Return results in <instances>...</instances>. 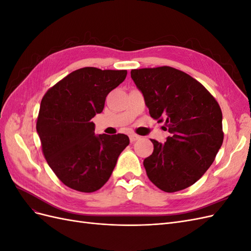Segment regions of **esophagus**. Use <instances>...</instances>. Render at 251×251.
<instances>
[{"mask_svg":"<svg viewBox=\"0 0 251 251\" xmlns=\"http://www.w3.org/2000/svg\"><path fill=\"white\" fill-rule=\"evenodd\" d=\"M139 139H140V136L136 135V134H130V140H131V142H135V141H137Z\"/></svg>","mask_w":251,"mask_h":251,"instance_id":"1","label":"esophagus"}]
</instances>
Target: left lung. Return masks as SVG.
Returning a JSON list of instances; mask_svg holds the SVG:
<instances>
[{
    "label": "left lung",
    "mask_w": 251,
    "mask_h": 251,
    "mask_svg": "<svg viewBox=\"0 0 251 251\" xmlns=\"http://www.w3.org/2000/svg\"><path fill=\"white\" fill-rule=\"evenodd\" d=\"M151 118L171 133L154 139L153 154L143 160L149 179L166 193L193 185L214 162L224 138L218 101L191 75L163 66L131 71Z\"/></svg>",
    "instance_id": "1"
}]
</instances>
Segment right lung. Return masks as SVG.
<instances>
[{
    "label": "right lung",
    "instance_id": "obj_1",
    "mask_svg": "<svg viewBox=\"0 0 251 251\" xmlns=\"http://www.w3.org/2000/svg\"><path fill=\"white\" fill-rule=\"evenodd\" d=\"M126 73L81 68L44 95L36 131L49 166L68 187L82 193L98 191L130 143L125 134L95 135L91 121L102 112L105 97L126 79Z\"/></svg>",
    "mask_w": 251,
    "mask_h": 251
}]
</instances>
